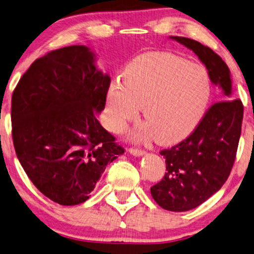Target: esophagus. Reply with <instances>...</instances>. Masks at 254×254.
<instances>
[{"mask_svg": "<svg viewBox=\"0 0 254 254\" xmlns=\"http://www.w3.org/2000/svg\"><path fill=\"white\" fill-rule=\"evenodd\" d=\"M129 152H130L131 154H133V155H138V157H139V155H143L145 153V151L143 150V148L133 147V146L129 148Z\"/></svg>", "mask_w": 254, "mask_h": 254, "instance_id": "34e87169", "label": "esophagus"}]
</instances>
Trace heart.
<instances>
[{"label": "heart", "instance_id": "1", "mask_svg": "<svg viewBox=\"0 0 254 254\" xmlns=\"http://www.w3.org/2000/svg\"><path fill=\"white\" fill-rule=\"evenodd\" d=\"M211 82L204 67L167 52L145 53L133 59L107 93L109 127L122 131L143 106L146 123L134 136L173 144L190 134L207 110Z\"/></svg>", "mask_w": 254, "mask_h": 254}]
</instances>
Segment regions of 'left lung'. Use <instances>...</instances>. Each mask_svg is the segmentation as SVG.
Listing matches in <instances>:
<instances>
[{
	"label": "left lung",
	"mask_w": 254,
	"mask_h": 254,
	"mask_svg": "<svg viewBox=\"0 0 254 254\" xmlns=\"http://www.w3.org/2000/svg\"><path fill=\"white\" fill-rule=\"evenodd\" d=\"M173 38L194 51L225 99L208 108L186 139L160 151L166 173L151 187L152 197L161 208L179 212L198 207L228 180L237 155L244 106L232 99L229 67L217 53L194 39Z\"/></svg>",
	"instance_id": "obj_1"
}]
</instances>
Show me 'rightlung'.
I'll return each mask as SVG.
<instances>
[{"instance_id":"1","label":"right lung","mask_w":254,"mask_h":254,"mask_svg":"<svg viewBox=\"0 0 254 254\" xmlns=\"http://www.w3.org/2000/svg\"><path fill=\"white\" fill-rule=\"evenodd\" d=\"M110 77L86 46L36 59L12 93L16 155L38 190L62 205L87 201L109 162L124 153L96 118Z\"/></svg>"}]
</instances>
